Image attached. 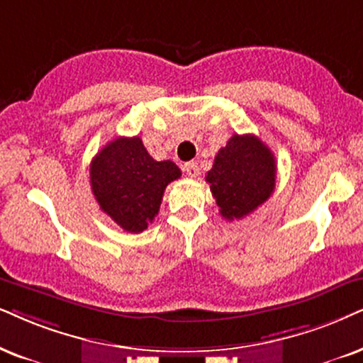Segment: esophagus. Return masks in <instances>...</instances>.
<instances>
[{"label": "esophagus", "instance_id": "esophagus-1", "mask_svg": "<svg viewBox=\"0 0 363 363\" xmlns=\"http://www.w3.org/2000/svg\"><path fill=\"white\" fill-rule=\"evenodd\" d=\"M184 171L189 177H197L199 176V166L196 162H186L184 164Z\"/></svg>", "mask_w": 363, "mask_h": 363}]
</instances>
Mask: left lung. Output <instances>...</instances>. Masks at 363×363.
<instances>
[{
    "mask_svg": "<svg viewBox=\"0 0 363 363\" xmlns=\"http://www.w3.org/2000/svg\"><path fill=\"white\" fill-rule=\"evenodd\" d=\"M206 181L223 218L242 219L273 194L277 160L256 135L235 134L219 149Z\"/></svg>",
    "mask_w": 363,
    "mask_h": 363,
    "instance_id": "left-lung-1",
    "label": "left lung"
}]
</instances>
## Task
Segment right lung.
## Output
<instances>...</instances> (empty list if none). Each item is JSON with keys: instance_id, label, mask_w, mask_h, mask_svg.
<instances>
[{"instance_id": "right-lung-1", "label": "right lung", "mask_w": 363, "mask_h": 363, "mask_svg": "<svg viewBox=\"0 0 363 363\" xmlns=\"http://www.w3.org/2000/svg\"><path fill=\"white\" fill-rule=\"evenodd\" d=\"M179 177L181 169L172 160H154L140 137H117L90 164V186L100 209L128 233L147 229L167 184Z\"/></svg>"}]
</instances>
